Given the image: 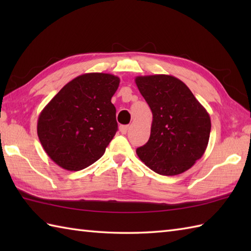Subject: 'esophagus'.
<instances>
[{
	"instance_id": "esophagus-1",
	"label": "esophagus",
	"mask_w": 251,
	"mask_h": 251,
	"mask_svg": "<svg viewBox=\"0 0 251 251\" xmlns=\"http://www.w3.org/2000/svg\"><path fill=\"white\" fill-rule=\"evenodd\" d=\"M129 130V126L128 125H122L120 126V131L122 134H127V131Z\"/></svg>"
}]
</instances>
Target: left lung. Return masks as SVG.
<instances>
[{"mask_svg": "<svg viewBox=\"0 0 251 251\" xmlns=\"http://www.w3.org/2000/svg\"><path fill=\"white\" fill-rule=\"evenodd\" d=\"M137 87L152 111L150 139L137 155L159 175L190 169L206 151L211 122L186 85L167 74L137 76Z\"/></svg>", "mask_w": 251, "mask_h": 251, "instance_id": "1", "label": "left lung"}]
</instances>
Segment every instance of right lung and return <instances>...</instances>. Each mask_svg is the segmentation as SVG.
I'll return each instance as SVG.
<instances>
[{
    "instance_id": "1",
    "label": "right lung",
    "mask_w": 251,
    "mask_h": 251,
    "mask_svg": "<svg viewBox=\"0 0 251 251\" xmlns=\"http://www.w3.org/2000/svg\"><path fill=\"white\" fill-rule=\"evenodd\" d=\"M120 78L85 73L63 86L37 119V136L58 166L70 172L88 167L103 155L117 130L111 98Z\"/></svg>"
}]
</instances>
